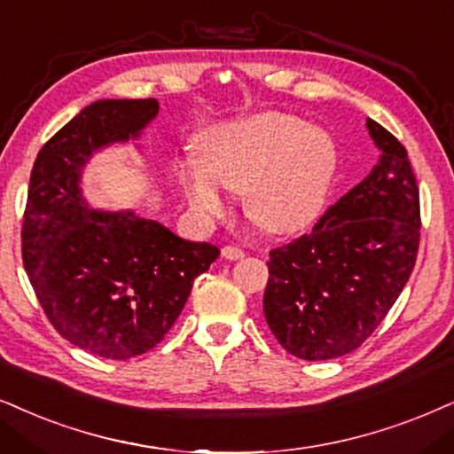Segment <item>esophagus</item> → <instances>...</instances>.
I'll use <instances>...</instances> for the list:
<instances>
[{
	"instance_id": "1",
	"label": "esophagus",
	"mask_w": 454,
	"mask_h": 454,
	"mask_svg": "<svg viewBox=\"0 0 454 454\" xmlns=\"http://www.w3.org/2000/svg\"><path fill=\"white\" fill-rule=\"evenodd\" d=\"M222 257L223 260H240V257H245V251L243 249H239V247H234V245H226L222 249Z\"/></svg>"
}]
</instances>
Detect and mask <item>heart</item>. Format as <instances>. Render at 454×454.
Here are the masks:
<instances>
[{"instance_id": "heart-1", "label": "heart", "mask_w": 454, "mask_h": 454, "mask_svg": "<svg viewBox=\"0 0 454 454\" xmlns=\"http://www.w3.org/2000/svg\"><path fill=\"white\" fill-rule=\"evenodd\" d=\"M205 160L188 159L180 184L200 222L228 211L226 191L243 194L262 231L297 234L312 226L329 200L340 151L329 131L289 113H260L209 131Z\"/></svg>"}]
</instances>
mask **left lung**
<instances>
[{"label":"left lung","instance_id":"8db88e82","mask_svg":"<svg viewBox=\"0 0 454 454\" xmlns=\"http://www.w3.org/2000/svg\"><path fill=\"white\" fill-rule=\"evenodd\" d=\"M380 160L312 232L270 251L263 314L286 352L331 360L352 352L403 294L419 249V188L404 146L366 119Z\"/></svg>","mask_w":454,"mask_h":454}]
</instances>
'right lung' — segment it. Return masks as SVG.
<instances>
[{
	"label": "right lung",
	"instance_id": "right-lung-1",
	"mask_svg": "<svg viewBox=\"0 0 454 454\" xmlns=\"http://www.w3.org/2000/svg\"><path fill=\"white\" fill-rule=\"evenodd\" d=\"M159 102L96 100L51 136L28 182L22 260L54 329L85 352L128 360L171 329L220 249L177 237L134 209H96L83 171L105 148L140 140Z\"/></svg>",
	"mask_w": 454,
	"mask_h": 454
}]
</instances>
